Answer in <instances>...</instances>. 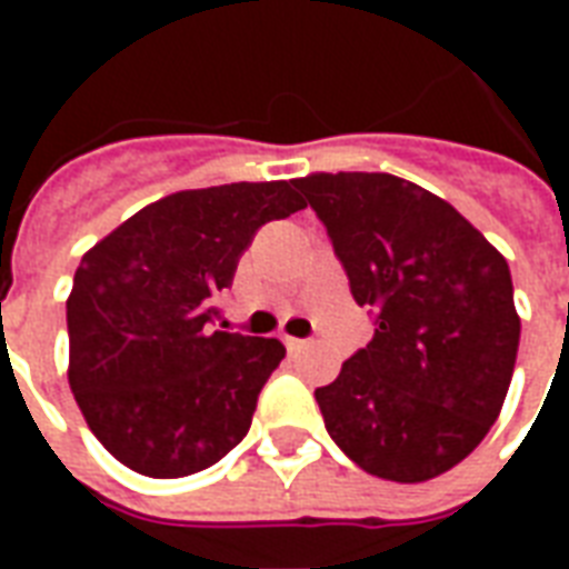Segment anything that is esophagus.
Listing matches in <instances>:
<instances>
[{
    "instance_id": "1",
    "label": "esophagus",
    "mask_w": 569,
    "mask_h": 569,
    "mask_svg": "<svg viewBox=\"0 0 569 569\" xmlns=\"http://www.w3.org/2000/svg\"><path fill=\"white\" fill-rule=\"evenodd\" d=\"M283 345L289 347V353H298V350H305V347H310V341H305V338H289V335H286Z\"/></svg>"
}]
</instances>
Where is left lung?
<instances>
[{
    "mask_svg": "<svg viewBox=\"0 0 569 569\" xmlns=\"http://www.w3.org/2000/svg\"><path fill=\"white\" fill-rule=\"evenodd\" d=\"M292 186L320 216L375 338L317 390L335 445L369 476L427 481L476 451L512 383V273L481 231L390 173Z\"/></svg>",
    "mask_w": 569,
    "mask_h": 569,
    "instance_id": "obj_1",
    "label": "left lung"
}]
</instances>
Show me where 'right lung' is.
I'll list each match as a JSON object with an SVG mask.
<instances>
[{"label": "right lung", "mask_w": 569, "mask_h": 569, "mask_svg": "<svg viewBox=\"0 0 569 569\" xmlns=\"http://www.w3.org/2000/svg\"><path fill=\"white\" fill-rule=\"evenodd\" d=\"M298 210L292 182L176 191L84 252L67 301L69 387L133 472L191 476L243 441L286 347L212 329L216 296L261 224Z\"/></svg>", "instance_id": "right-lung-1"}]
</instances>
